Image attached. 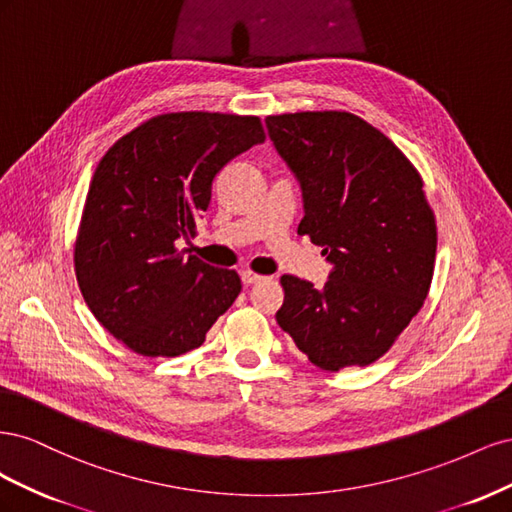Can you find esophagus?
<instances>
[{
  "mask_svg": "<svg viewBox=\"0 0 512 512\" xmlns=\"http://www.w3.org/2000/svg\"><path fill=\"white\" fill-rule=\"evenodd\" d=\"M262 280H265V277L258 275V273H252V271H243V273H241V282H243L245 286L258 284V282H262Z\"/></svg>",
  "mask_w": 512,
  "mask_h": 512,
  "instance_id": "34e87169",
  "label": "esophagus"
}]
</instances>
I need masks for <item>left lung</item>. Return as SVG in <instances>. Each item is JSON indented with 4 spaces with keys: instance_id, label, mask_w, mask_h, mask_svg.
I'll list each match as a JSON object with an SVG mask.
<instances>
[{
    "instance_id": "8db88e82",
    "label": "left lung",
    "mask_w": 512,
    "mask_h": 512,
    "mask_svg": "<svg viewBox=\"0 0 512 512\" xmlns=\"http://www.w3.org/2000/svg\"><path fill=\"white\" fill-rule=\"evenodd\" d=\"M265 123L303 194L299 235L333 265L322 288L282 275L277 324L320 369L374 363L429 292L438 237L423 179L356 115L307 111Z\"/></svg>"
}]
</instances>
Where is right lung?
<instances>
[{
  "instance_id": "1",
  "label": "right lung",
  "mask_w": 512,
  "mask_h": 512,
  "mask_svg": "<svg viewBox=\"0 0 512 512\" xmlns=\"http://www.w3.org/2000/svg\"><path fill=\"white\" fill-rule=\"evenodd\" d=\"M265 143L258 117L168 113L106 151L74 250L76 280L102 327L143 356H179L241 292L235 271L185 256L215 175Z\"/></svg>"
}]
</instances>
